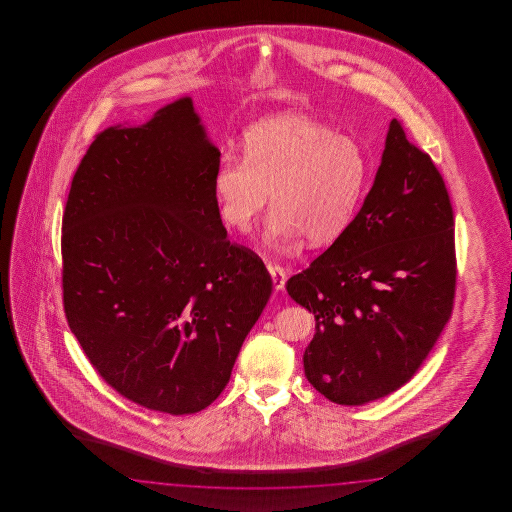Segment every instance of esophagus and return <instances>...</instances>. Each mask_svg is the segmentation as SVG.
<instances>
[{
    "mask_svg": "<svg viewBox=\"0 0 512 512\" xmlns=\"http://www.w3.org/2000/svg\"><path fill=\"white\" fill-rule=\"evenodd\" d=\"M269 272H271L272 283L276 291H283L285 282H287V271L280 267V265H269Z\"/></svg>",
    "mask_w": 512,
    "mask_h": 512,
    "instance_id": "1",
    "label": "esophagus"
}]
</instances>
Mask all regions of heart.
<instances>
[{"mask_svg": "<svg viewBox=\"0 0 512 512\" xmlns=\"http://www.w3.org/2000/svg\"><path fill=\"white\" fill-rule=\"evenodd\" d=\"M366 186V159L357 141L302 113L254 124L243 137V159L223 155L212 175L219 218L247 230L272 199L263 240L271 247L337 240L355 218Z\"/></svg>", "mask_w": 512, "mask_h": 512, "instance_id": "b5f03b06", "label": "heart"}]
</instances>
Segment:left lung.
Segmentation results:
<instances>
[{"label":"left lung","instance_id":"1","mask_svg":"<svg viewBox=\"0 0 512 512\" xmlns=\"http://www.w3.org/2000/svg\"><path fill=\"white\" fill-rule=\"evenodd\" d=\"M285 287L315 315L305 377L331 403H371L421 368L452 315L454 212L430 155L399 120L359 214Z\"/></svg>","mask_w":512,"mask_h":512}]
</instances>
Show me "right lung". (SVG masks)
Wrapping results in <instances>:
<instances>
[{"instance_id": "add662e5", "label": "right lung", "mask_w": 512, "mask_h": 512, "mask_svg": "<svg viewBox=\"0 0 512 512\" xmlns=\"http://www.w3.org/2000/svg\"><path fill=\"white\" fill-rule=\"evenodd\" d=\"M219 155L192 98H177L97 135L67 197V324L100 377L155 412L214 403L271 296L263 261L227 240Z\"/></svg>"}]
</instances>
